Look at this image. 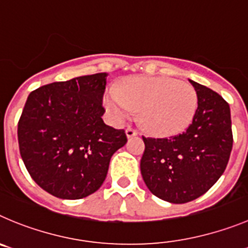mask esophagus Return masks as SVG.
Wrapping results in <instances>:
<instances>
[{
    "label": "esophagus",
    "mask_w": 248,
    "mask_h": 248,
    "mask_svg": "<svg viewBox=\"0 0 248 248\" xmlns=\"http://www.w3.org/2000/svg\"><path fill=\"white\" fill-rule=\"evenodd\" d=\"M126 135H127V137H128V138H132V137H136V136L138 135V132L136 131L135 128H132V127H127Z\"/></svg>",
    "instance_id": "34e87169"
}]
</instances>
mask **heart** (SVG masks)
I'll use <instances>...</instances> for the list:
<instances>
[{"mask_svg": "<svg viewBox=\"0 0 248 248\" xmlns=\"http://www.w3.org/2000/svg\"><path fill=\"white\" fill-rule=\"evenodd\" d=\"M106 108L116 122L129 119L140 108V121L156 136H172L185 131L197 112V93L192 85L170 77L131 78L121 88L105 93Z\"/></svg>", "mask_w": 248, "mask_h": 248, "instance_id": "1", "label": "heart"}]
</instances>
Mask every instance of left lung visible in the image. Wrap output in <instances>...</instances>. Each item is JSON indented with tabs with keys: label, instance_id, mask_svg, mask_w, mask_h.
I'll return each instance as SVG.
<instances>
[{
	"label": "left lung",
	"instance_id": "obj_1",
	"mask_svg": "<svg viewBox=\"0 0 248 248\" xmlns=\"http://www.w3.org/2000/svg\"><path fill=\"white\" fill-rule=\"evenodd\" d=\"M189 83L198 108L186 131L169 138L142 137L143 180L154 196L175 204L201 197L218 181L233 142L229 104L209 88Z\"/></svg>",
	"mask_w": 248,
	"mask_h": 248
}]
</instances>
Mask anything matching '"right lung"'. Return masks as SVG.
<instances>
[{
	"label": "right lung",
	"instance_id": "right-lung-1",
	"mask_svg": "<svg viewBox=\"0 0 248 248\" xmlns=\"http://www.w3.org/2000/svg\"><path fill=\"white\" fill-rule=\"evenodd\" d=\"M106 73L43 85L30 93L18 121L24 165L43 189L80 200L100 188L124 129L104 124Z\"/></svg>",
	"mask_w": 248,
	"mask_h": 248
}]
</instances>
